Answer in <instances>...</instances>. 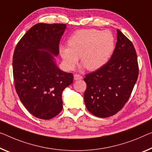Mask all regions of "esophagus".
<instances>
[{"instance_id": "34e87169", "label": "esophagus", "mask_w": 152, "mask_h": 152, "mask_svg": "<svg viewBox=\"0 0 152 152\" xmlns=\"http://www.w3.org/2000/svg\"><path fill=\"white\" fill-rule=\"evenodd\" d=\"M83 78V77L81 75L79 74H75L74 75V79L75 80H79V79H81Z\"/></svg>"}]
</instances>
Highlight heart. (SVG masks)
<instances>
[{
    "label": "heart",
    "mask_w": 152,
    "mask_h": 152,
    "mask_svg": "<svg viewBox=\"0 0 152 152\" xmlns=\"http://www.w3.org/2000/svg\"><path fill=\"white\" fill-rule=\"evenodd\" d=\"M68 46L60 47V53L64 66L69 70L75 68L79 61L88 71H96L109 61L115 47L111 32L96 29L77 30L68 39Z\"/></svg>",
    "instance_id": "b5f03b06"
}]
</instances>
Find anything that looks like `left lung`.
Wrapping results in <instances>:
<instances>
[{"label": "left lung", "mask_w": 152, "mask_h": 152, "mask_svg": "<svg viewBox=\"0 0 152 152\" xmlns=\"http://www.w3.org/2000/svg\"><path fill=\"white\" fill-rule=\"evenodd\" d=\"M110 60L102 68L87 74L84 81L86 107L99 118L115 115L123 108L131 95L139 75L134 47L120 30Z\"/></svg>", "instance_id": "obj_1"}]
</instances>
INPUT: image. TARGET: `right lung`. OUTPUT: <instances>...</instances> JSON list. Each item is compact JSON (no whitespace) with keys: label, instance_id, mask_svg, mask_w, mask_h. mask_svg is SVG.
Segmentation results:
<instances>
[{"label":"right lung","instance_id":"1","mask_svg":"<svg viewBox=\"0 0 152 152\" xmlns=\"http://www.w3.org/2000/svg\"><path fill=\"white\" fill-rule=\"evenodd\" d=\"M64 24L34 25L14 50L13 74L16 92L32 115L50 120L62 109V94L73 75L58 68L53 55L59 53Z\"/></svg>","mask_w":152,"mask_h":152}]
</instances>
